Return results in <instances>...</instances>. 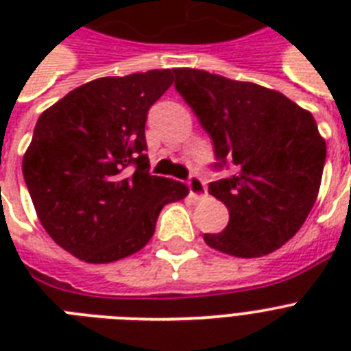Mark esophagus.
I'll use <instances>...</instances> for the list:
<instances>
[{"instance_id":"1","label":"esophagus","mask_w":351,"mask_h":351,"mask_svg":"<svg viewBox=\"0 0 351 351\" xmlns=\"http://www.w3.org/2000/svg\"><path fill=\"white\" fill-rule=\"evenodd\" d=\"M187 186H189V193H191L193 198H206L208 197V189H206V184H204L202 178H198V176L193 175L189 180H187Z\"/></svg>"}]
</instances>
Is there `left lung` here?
I'll return each instance as SVG.
<instances>
[{"instance_id": "8db88e82", "label": "left lung", "mask_w": 351, "mask_h": 351, "mask_svg": "<svg viewBox=\"0 0 351 351\" xmlns=\"http://www.w3.org/2000/svg\"><path fill=\"white\" fill-rule=\"evenodd\" d=\"M175 87L234 175L209 193L230 211L209 247L240 258L273 253L302 228L319 195L326 142L310 111L262 85L200 69H175Z\"/></svg>"}]
</instances>
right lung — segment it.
<instances>
[{"label": "right lung", "mask_w": 351, "mask_h": 351, "mask_svg": "<svg viewBox=\"0 0 351 351\" xmlns=\"http://www.w3.org/2000/svg\"><path fill=\"white\" fill-rule=\"evenodd\" d=\"M175 69L106 76L41 112L23 156L36 215L54 242L89 264H107L147 244L165 204L186 184L149 175V107ZM135 171L130 169V165Z\"/></svg>", "instance_id": "right-lung-1"}]
</instances>
